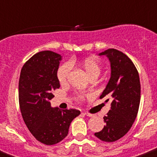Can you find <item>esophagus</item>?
Wrapping results in <instances>:
<instances>
[{
    "label": "esophagus",
    "instance_id": "obj_1",
    "mask_svg": "<svg viewBox=\"0 0 157 157\" xmlns=\"http://www.w3.org/2000/svg\"><path fill=\"white\" fill-rule=\"evenodd\" d=\"M82 114H84L85 116H87V117H93V114H90V113H82Z\"/></svg>",
    "mask_w": 157,
    "mask_h": 157
}]
</instances>
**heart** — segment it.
Instances as JSON below:
<instances>
[{
    "label": "heart",
    "instance_id": "1",
    "mask_svg": "<svg viewBox=\"0 0 157 157\" xmlns=\"http://www.w3.org/2000/svg\"><path fill=\"white\" fill-rule=\"evenodd\" d=\"M72 64V62L64 63L58 68L57 79H58L59 82L60 84H64V83L66 82L68 75L71 70V64ZM81 65L89 78L91 76H95V75L98 76L100 74L101 67H100V64L96 59L91 58V57L85 59L81 61Z\"/></svg>",
    "mask_w": 157,
    "mask_h": 157
}]
</instances>
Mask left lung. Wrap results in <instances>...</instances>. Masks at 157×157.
<instances>
[{"instance_id":"left-lung-1","label":"left lung","mask_w":157,"mask_h":157,"mask_svg":"<svg viewBox=\"0 0 157 157\" xmlns=\"http://www.w3.org/2000/svg\"><path fill=\"white\" fill-rule=\"evenodd\" d=\"M99 55H105L110 62V79L100 98L110 99L111 109L104 117V128L94 135L103 141L114 142L129 131L137 115L140 100V77L132 61L119 50L109 48Z\"/></svg>"}]
</instances>
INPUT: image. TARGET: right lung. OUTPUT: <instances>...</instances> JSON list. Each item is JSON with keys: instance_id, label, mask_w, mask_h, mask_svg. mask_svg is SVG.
<instances>
[{"instance_id": "right-lung-1", "label": "right lung", "mask_w": 157, "mask_h": 157, "mask_svg": "<svg viewBox=\"0 0 157 157\" xmlns=\"http://www.w3.org/2000/svg\"><path fill=\"white\" fill-rule=\"evenodd\" d=\"M62 56L42 51L32 56L22 67L19 79V104L23 120L33 136L52 145L66 137L72 120L81 112L52 108L53 90L60 88L57 79Z\"/></svg>"}]
</instances>
